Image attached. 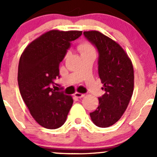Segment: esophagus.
Masks as SVG:
<instances>
[{
	"instance_id": "obj_1",
	"label": "esophagus",
	"mask_w": 157,
	"mask_h": 157,
	"mask_svg": "<svg viewBox=\"0 0 157 157\" xmlns=\"http://www.w3.org/2000/svg\"><path fill=\"white\" fill-rule=\"evenodd\" d=\"M74 96H76V97H77V98H83V96H85L84 94H83V93H74Z\"/></svg>"
}]
</instances>
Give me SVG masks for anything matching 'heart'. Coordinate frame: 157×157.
<instances>
[{
    "label": "heart",
    "instance_id": "heart-1",
    "mask_svg": "<svg viewBox=\"0 0 157 157\" xmlns=\"http://www.w3.org/2000/svg\"><path fill=\"white\" fill-rule=\"evenodd\" d=\"M78 50L81 53V55L83 54H89V53H94L95 50L93 45L87 42H81L78 45Z\"/></svg>",
    "mask_w": 157,
    "mask_h": 157
}]
</instances>
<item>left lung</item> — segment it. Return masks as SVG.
Here are the masks:
<instances>
[{
	"label": "left lung",
	"instance_id": "8db88e82",
	"mask_svg": "<svg viewBox=\"0 0 157 157\" xmlns=\"http://www.w3.org/2000/svg\"><path fill=\"white\" fill-rule=\"evenodd\" d=\"M83 35L99 52L98 72L105 93L99 97V106L90 115L100 128L116 123L125 112L134 90V68L128 55L116 42L98 31Z\"/></svg>",
	"mask_w": 157,
	"mask_h": 157
}]
</instances>
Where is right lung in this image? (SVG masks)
Listing matches in <instances>:
<instances>
[{
	"instance_id": "right-lung-1",
	"label": "right lung",
	"mask_w": 157,
	"mask_h": 157,
	"mask_svg": "<svg viewBox=\"0 0 157 157\" xmlns=\"http://www.w3.org/2000/svg\"><path fill=\"white\" fill-rule=\"evenodd\" d=\"M82 31L51 30L31 42L22 53L18 66V85L23 100L38 124L56 129L64 124L74 100L51 88L59 78V64L71 42Z\"/></svg>"
}]
</instances>
